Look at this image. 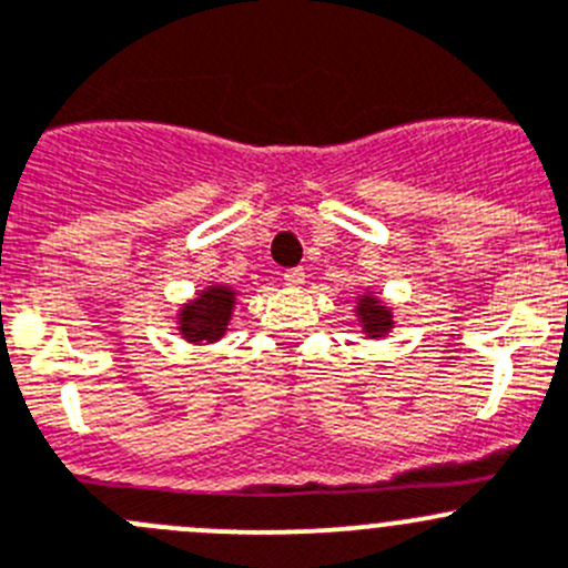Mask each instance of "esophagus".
Here are the masks:
<instances>
[{
  "mask_svg": "<svg viewBox=\"0 0 568 568\" xmlns=\"http://www.w3.org/2000/svg\"><path fill=\"white\" fill-rule=\"evenodd\" d=\"M304 281H306V273L301 267H293V270H287V273H284V284H287V287H293V290L304 287Z\"/></svg>",
  "mask_w": 568,
  "mask_h": 568,
  "instance_id": "1",
  "label": "esophagus"
}]
</instances>
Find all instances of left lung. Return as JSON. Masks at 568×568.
<instances>
[{"mask_svg":"<svg viewBox=\"0 0 568 568\" xmlns=\"http://www.w3.org/2000/svg\"><path fill=\"white\" fill-rule=\"evenodd\" d=\"M354 315L362 334L371 339L385 337V334H390L393 328H396V315H393V310L379 298V295L371 293V290H365V293L356 298Z\"/></svg>","mask_w":568,"mask_h":568,"instance_id":"obj_1","label":"left lung"}]
</instances>
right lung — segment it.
<instances>
[{
  "mask_svg": "<svg viewBox=\"0 0 568 568\" xmlns=\"http://www.w3.org/2000/svg\"><path fill=\"white\" fill-rule=\"evenodd\" d=\"M236 295L240 293L234 287H229V284H223V281H212L194 298L178 306V334L192 345H209L223 339L225 332H229L231 317H234Z\"/></svg>",
  "mask_w": 568,
  "mask_h": 568,
  "instance_id": "obj_1",
  "label": "right lung"
}]
</instances>
